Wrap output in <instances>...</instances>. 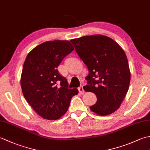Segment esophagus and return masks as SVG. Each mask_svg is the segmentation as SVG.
Masks as SVG:
<instances>
[{
  "label": "esophagus",
  "mask_w": 150,
  "mask_h": 150,
  "mask_svg": "<svg viewBox=\"0 0 150 150\" xmlns=\"http://www.w3.org/2000/svg\"><path fill=\"white\" fill-rule=\"evenodd\" d=\"M78 90H79V91L80 93H81V94L84 93V90L83 88V86H81L80 87H79Z\"/></svg>",
  "instance_id": "esophagus-1"
}]
</instances>
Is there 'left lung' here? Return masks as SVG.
I'll return each mask as SVG.
<instances>
[{"label":"left lung","instance_id":"obj_1","mask_svg":"<svg viewBox=\"0 0 150 150\" xmlns=\"http://www.w3.org/2000/svg\"><path fill=\"white\" fill-rule=\"evenodd\" d=\"M76 52L87 66L86 91L97 96L90 107L99 115H110L120 106L128 91L130 71L124 50L111 38L101 35L84 36L70 40Z\"/></svg>","mask_w":150,"mask_h":150}]
</instances>
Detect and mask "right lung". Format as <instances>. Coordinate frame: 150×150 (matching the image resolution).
<instances>
[{
	"instance_id": "right-lung-1",
	"label": "right lung",
	"mask_w": 150,
	"mask_h": 150,
	"mask_svg": "<svg viewBox=\"0 0 150 150\" xmlns=\"http://www.w3.org/2000/svg\"><path fill=\"white\" fill-rule=\"evenodd\" d=\"M74 50L68 40L47 41L28 53L22 68L21 84L24 97L35 112L47 120H56L68 110L79 91L69 88L57 68Z\"/></svg>"
}]
</instances>
